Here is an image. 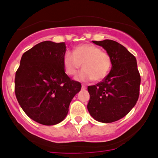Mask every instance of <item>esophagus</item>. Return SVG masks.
I'll use <instances>...</instances> for the list:
<instances>
[{
    "instance_id": "34e87169",
    "label": "esophagus",
    "mask_w": 158,
    "mask_h": 158,
    "mask_svg": "<svg viewBox=\"0 0 158 158\" xmlns=\"http://www.w3.org/2000/svg\"><path fill=\"white\" fill-rule=\"evenodd\" d=\"M86 88H87L86 85H84V84H82V89H86Z\"/></svg>"
}]
</instances>
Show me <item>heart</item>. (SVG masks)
Instances as JSON below:
<instances>
[{"mask_svg": "<svg viewBox=\"0 0 158 158\" xmlns=\"http://www.w3.org/2000/svg\"><path fill=\"white\" fill-rule=\"evenodd\" d=\"M63 63L66 74L74 76L79 68L83 69L76 76L78 80L99 82L109 74L111 67V58L108 52L93 44H80L73 49V53L66 51Z\"/></svg>", "mask_w": 158, "mask_h": 158, "instance_id": "b5f03b06", "label": "heart"}]
</instances>
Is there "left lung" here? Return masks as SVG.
<instances>
[{
    "label": "left lung",
    "instance_id": "obj_1",
    "mask_svg": "<svg viewBox=\"0 0 158 158\" xmlns=\"http://www.w3.org/2000/svg\"><path fill=\"white\" fill-rule=\"evenodd\" d=\"M92 42L109 54L111 69L102 82L88 86L87 109L95 120L111 123L125 117L135 106L141 76L136 58L122 44L111 40Z\"/></svg>",
    "mask_w": 158,
    "mask_h": 158
}]
</instances>
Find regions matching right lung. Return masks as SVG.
Wrapping results in <instances>:
<instances>
[{
    "mask_svg": "<svg viewBox=\"0 0 158 158\" xmlns=\"http://www.w3.org/2000/svg\"><path fill=\"white\" fill-rule=\"evenodd\" d=\"M65 43L44 41L23 54L15 75V95L27 115L44 125L64 120L81 83L66 74Z\"/></svg>",
    "mask_w": 158,
    "mask_h": 158,
    "instance_id": "1",
    "label": "right lung"
}]
</instances>
